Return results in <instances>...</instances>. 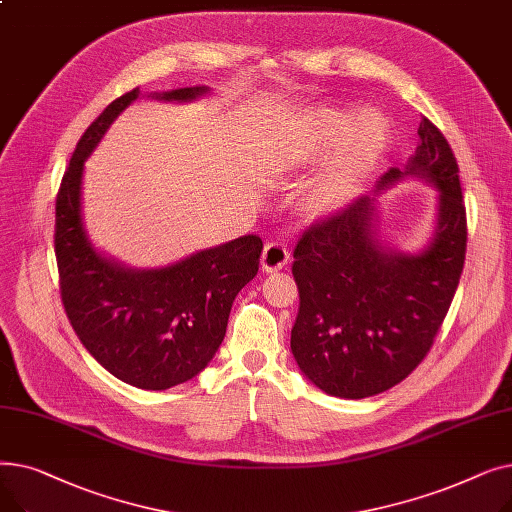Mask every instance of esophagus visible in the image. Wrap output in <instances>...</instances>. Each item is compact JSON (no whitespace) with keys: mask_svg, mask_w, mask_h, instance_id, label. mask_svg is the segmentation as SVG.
Listing matches in <instances>:
<instances>
[{"mask_svg":"<svg viewBox=\"0 0 512 512\" xmlns=\"http://www.w3.org/2000/svg\"><path fill=\"white\" fill-rule=\"evenodd\" d=\"M290 259V253L286 249L284 242H267L263 253H261V265L265 272H276V270H282V267L288 263Z\"/></svg>","mask_w":512,"mask_h":512,"instance_id":"1","label":"esophagus"}]
</instances>
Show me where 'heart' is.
Returning a JSON list of instances; mask_svg holds the SVG:
<instances>
[{"label":"heart","mask_w":512,"mask_h":512,"mask_svg":"<svg viewBox=\"0 0 512 512\" xmlns=\"http://www.w3.org/2000/svg\"><path fill=\"white\" fill-rule=\"evenodd\" d=\"M348 114L340 110H321L313 122V145L315 151L332 149L344 128L348 126ZM384 143V124L373 118L363 116L351 128L340 143L334 164L319 180L313 191V203L317 207H334L342 203L355 191L361 172L369 161L380 151Z\"/></svg>","instance_id":"b5f03b06"}]
</instances>
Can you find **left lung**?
Returning a JSON list of instances; mask_svg holds the SVG:
<instances>
[{"mask_svg":"<svg viewBox=\"0 0 512 512\" xmlns=\"http://www.w3.org/2000/svg\"><path fill=\"white\" fill-rule=\"evenodd\" d=\"M417 134L407 172L390 168L375 193L402 174L434 182L438 228L421 255L380 247L369 195L315 222L294 249L301 303L290 348L307 378L332 396H375L411 375L432 348L463 274L467 211L459 164L434 122L423 118Z\"/></svg>","mask_w":512,"mask_h":512,"instance_id":"8db88e82","label":"left lung"}]
</instances>
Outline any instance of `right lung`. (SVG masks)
<instances>
[{
    "label": "right lung",
    "mask_w": 512,
    "mask_h": 512,
    "mask_svg": "<svg viewBox=\"0 0 512 512\" xmlns=\"http://www.w3.org/2000/svg\"><path fill=\"white\" fill-rule=\"evenodd\" d=\"M114 99L80 137L56 199V261L62 305L78 340L118 380L143 390L188 382L218 351L232 301L259 270L263 242L242 236L164 270L134 272L95 253L80 218V180L89 153L114 118L139 97ZM186 87L159 95L184 101Z\"/></svg>",
    "instance_id": "1"
}]
</instances>
